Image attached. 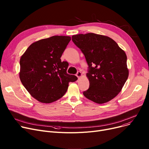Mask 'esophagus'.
I'll return each instance as SVG.
<instances>
[{"label": "esophagus", "instance_id": "esophagus-1", "mask_svg": "<svg viewBox=\"0 0 149 149\" xmlns=\"http://www.w3.org/2000/svg\"><path fill=\"white\" fill-rule=\"evenodd\" d=\"M76 76L79 78V79H80V78L82 76V73L80 72V71H78L77 73L76 74Z\"/></svg>", "mask_w": 149, "mask_h": 149}]
</instances>
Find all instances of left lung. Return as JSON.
I'll list each match as a JSON object with an SVG mask.
<instances>
[{"label":"left lung","mask_w":149,"mask_h":149,"mask_svg":"<svg viewBox=\"0 0 149 149\" xmlns=\"http://www.w3.org/2000/svg\"><path fill=\"white\" fill-rule=\"evenodd\" d=\"M72 40L84 55L88 65V99L103 104L115 98L126 83L127 56L113 39L94 33L72 36Z\"/></svg>","instance_id":"obj_1"}]
</instances>
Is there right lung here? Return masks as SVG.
Wrapping results in <instances>:
<instances>
[{
	"label": "right lung",
	"instance_id": "obj_1",
	"mask_svg": "<svg viewBox=\"0 0 149 149\" xmlns=\"http://www.w3.org/2000/svg\"><path fill=\"white\" fill-rule=\"evenodd\" d=\"M70 37L55 36L31 44L20 60V81L31 95L50 103L65 95L69 82L78 79L67 74L69 63L60 58Z\"/></svg>",
	"mask_w": 149,
	"mask_h": 149
}]
</instances>
